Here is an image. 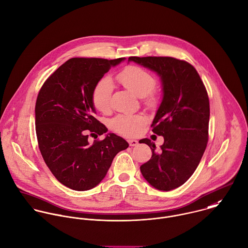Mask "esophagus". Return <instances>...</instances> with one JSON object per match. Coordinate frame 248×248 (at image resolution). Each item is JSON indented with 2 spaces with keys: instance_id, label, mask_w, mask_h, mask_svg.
<instances>
[{
  "instance_id": "esophagus-1",
  "label": "esophagus",
  "mask_w": 248,
  "mask_h": 248,
  "mask_svg": "<svg viewBox=\"0 0 248 248\" xmlns=\"http://www.w3.org/2000/svg\"><path fill=\"white\" fill-rule=\"evenodd\" d=\"M127 142H128V144H129L130 147H134V146L138 145V141H137V140H134V139H129V140H127Z\"/></svg>"
}]
</instances>
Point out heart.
<instances>
[{
  "mask_svg": "<svg viewBox=\"0 0 248 248\" xmlns=\"http://www.w3.org/2000/svg\"><path fill=\"white\" fill-rule=\"evenodd\" d=\"M117 80L135 95L145 97L147 104L153 102L154 96L152 92L156 85V80L155 76L147 70L136 65H130L123 69L117 75ZM112 92L113 84L110 78L104 77L96 83L92 94L93 104L96 110L100 112L109 110ZM147 122L148 118L144 114L119 115L112 120L111 125L112 128L120 134L135 136L140 132Z\"/></svg>",
  "mask_w": 248,
  "mask_h": 248,
  "instance_id": "b5f03b06",
  "label": "heart"
}]
</instances>
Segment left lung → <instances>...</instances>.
<instances>
[{
  "mask_svg": "<svg viewBox=\"0 0 248 248\" xmlns=\"http://www.w3.org/2000/svg\"><path fill=\"white\" fill-rule=\"evenodd\" d=\"M128 61L155 71L163 86V98L151 126L164 143L155 152L150 139L139 141L153 152L151 159L141 165V173L156 189H175L192 176L207 148L210 101L206 87L186 61L172 57H129Z\"/></svg>",
  "mask_w": 248,
  "mask_h": 248,
  "instance_id": "left-lung-1",
  "label": "left lung"
}]
</instances>
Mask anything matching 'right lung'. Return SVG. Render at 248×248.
Wrapping results in <instances>:
<instances>
[{
  "label": "right lung",
  "mask_w": 248,
  "mask_h": 248,
  "mask_svg": "<svg viewBox=\"0 0 248 248\" xmlns=\"http://www.w3.org/2000/svg\"><path fill=\"white\" fill-rule=\"evenodd\" d=\"M124 58H71L42 85L35 103V132L41 155L55 178L77 191L96 186L116 155L127 149L122 137L102 135L106 126L94 117L92 94L96 83ZM97 137V135H96Z\"/></svg>",
  "instance_id": "obj_1"
}]
</instances>
